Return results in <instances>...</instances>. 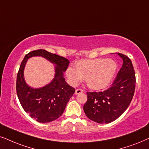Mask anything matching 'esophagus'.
<instances>
[{
  "instance_id": "obj_1",
  "label": "esophagus",
  "mask_w": 149,
  "mask_h": 149,
  "mask_svg": "<svg viewBox=\"0 0 149 149\" xmlns=\"http://www.w3.org/2000/svg\"><path fill=\"white\" fill-rule=\"evenodd\" d=\"M83 92H84V91L82 90V89H76V92H75V94L78 95V94H80V93H82Z\"/></svg>"
}]
</instances>
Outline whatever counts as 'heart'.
<instances>
[{
    "label": "heart",
    "mask_w": 149,
    "mask_h": 149,
    "mask_svg": "<svg viewBox=\"0 0 149 149\" xmlns=\"http://www.w3.org/2000/svg\"><path fill=\"white\" fill-rule=\"evenodd\" d=\"M117 68V63L111 58L86 59L78 61L76 68L69 66L65 74L71 86H77L85 79L89 88L99 91L110 84Z\"/></svg>",
    "instance_id": "obj_1"
}]
</instances>
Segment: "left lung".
Returning <instances> with one entry per match:
<instances>
[{
	"mask_svg": "<svg viewBox=\"0 0 149 149\" xmlns=\"http://www.w3.org/2000/svg\"><path fill=\"white\" fill-rule=\"evenodd\" d=\"M123 63L112 86L104 92H87L84 105L85 114L98 123H110L119 117L132 102L136 86V76L132 61L117 53Z\"/></svg>",
	"mask_w": 149,
	"mask_h": 149,
	"instance_id": "1",
	"label": "left lung"
}]
</instances>
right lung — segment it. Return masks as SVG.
I'll list each match as a JSON object with an SVG mask.
<instances>
[{
    "mask_svg": "<svg viewBox=\"0 0 149 149\" xmlns=\"http://www.w3.org/2000/svg\"><path fill=\"white\" fill-rule=\"evenodd\" d=\"M34 56L43 57L55 65L54 78L40 88L27 85L23 75L27 59ZM69 64L68 59L44 49L32 51L24 58L17 76V95L25 112L37 121L46 123L60 117L75 93V88L69 86L64 78Z\"/></svg>",
    "mask_w": 149,
    "mask_h": 149,
    "instance_id": "add662e5",
    "label": "right lung"
}]
</instances>
